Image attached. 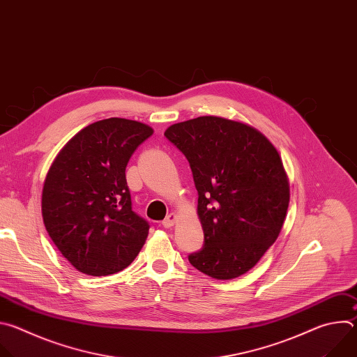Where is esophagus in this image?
I'll list each match as a JSON object with an SVG mask.
<instances>
[{"mask_svg": "<svg viewBox=\"0 0 357 357\" xmlns=\"http://www.w3.org/2000/svg\"><path fill=\"white\" fill-rule=\"evenodd\" d=\"M176 219H178V216H176V213H169L164 220H162V226L164 227H172L174 225H175V222H176Z\"/></svg>", "mask_w": 357, "mask_h": 357, "instance_id": "obj_1", "label": "esophagus"}]
</instances>
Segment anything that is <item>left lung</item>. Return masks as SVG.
Here are the masks:
<instances>
[{"instance_id": "left-lung-1", "label": "left lung", "mask_w": 357, "mask_h": 357, "mask_svg": "<svg viewBox=\"0 0 357 357\" xmlns=\"http://www.w3.org/2000/svg\"><path fill=\"white\" fill-rule=\"evenodd\" d=\"M165 137L189 161L205 244L189 263L216 280L256 266L277 240L289 182L271 141L245 123L202 116L172 124Z\"/></svg>"}]
</instances>
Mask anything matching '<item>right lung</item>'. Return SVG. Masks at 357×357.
<instances>
[{"label":"right lung","mask_w":357,"mask_h":357,"mask_svg":"<svg viewBox=\"0 0 357 357\" xmlns=\"http://www.w3.org/2000/svg\"><path fill=\"white\" fill-rule=\"evenodd\" d=\"M149 126L112 117L72 137L50 165L42 189L49 237L80 273L110 275L127 268L149 225L131 209L126 167Z\"/></svg>","instance_id":"1"}]
</instances>
